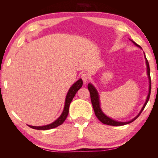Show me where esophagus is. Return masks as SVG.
<instances>
[{"label":"esophagus","instance_id":"obj_1","mask_svg":"<svg viewBox=\"0 0 158 158\" xmlns=\"http://www.w3.org/2000/svg\"><path fill=\"white\" fill-rule=\"evenodd\" d=\"M81 78L82 79L84 82H87V81H88V79H89V75H88V74H85V73L82 74V76H81Z\"/></svg>","mask_w":158,"mask_h":158}]
</instances>
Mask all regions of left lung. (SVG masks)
Instances as JSON below:
<instances>
[{
  "label": "left lung",
  "mask_w": 158,
  "mask_h": 158,
  "mask_svg": "<svg viewBox=\"0 0 158 158\" xmlns=\"http://www.w3.org/2000/svg\"><path fill=\"white\" fill-rule=\"evenodd\" d=\"M132 41V40H131ZM132 43L135 45H136L137 47H140L141 48V47L140 45H138V44H136L135 41H132ZM145 55V53H144ZM145 59H146V66H147V73L148 75V78H149V81H150V86H149V93H148V97L146 99V103H144V106L142 108L140 112L139 113V114L138 115L134 118L132 120L128 121V122H118L114 120H113L112 118H109L108 117H107L106 114H105L102 111L101 108H100V104H99V95H98V93L97 92L96 89H95L93 85H92L91 84H88V88L89 91L90 93V98H91V102H92V106L94 110V113L95 114V116L97 117V118L99 119V120L101 121L102 123L106 124V125H111V126H122V125H127V124L131 123L132 122H133L134 121H135L136 119L140 116V114H141V113L142 112L143 110L145 108L146 104L148 102V100L150 99V93H151V78H150V66H149V63H148V61L146 59V57L145 56Z\"/></svg>",
  "instance_id": "left-lung-1"
}]
</instances>
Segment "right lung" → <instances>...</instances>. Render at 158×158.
Instances as JSON below:
<instances>
[{
  "label": "right lung",
  "mask_w": 158,
  "mask_h": 158,
  "mask_svg": "<svg viewBox=\"0 0 158 158\" xmlns=\"http://www.w3.org/2000/svg\"><path fill=\"white\" fill-rule=\"evenodd\" d=\"M82 84H83L82 80L80 79L70 87L67 95H66L65 103H64V107L63 113L61 114V115L59 117V118H57L55 122L52 123L51 124H49V125L42 126V127H34V126H30V125H28V126L31 128L36 129V130H49V129L54 128L55 127H57L58 126L62 125L68 116L69 106L72 100L73 99L75 94L78 92V89L82 86Z\"/></svg>",
  "instance_id": "add662e5"
}]
</instances>
